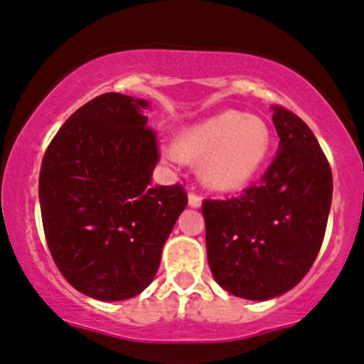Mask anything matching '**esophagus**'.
Listing matches in <instances>:
<instances>
[{
    "instance_id": "1",
    "label": "esophagus",
    "mask_w": 364,
    "mask_h": 364,
    "mask_svg": "<svg viewBox=\"0 0 364 364\" xmlns=\"http://www.w3.org/2000/svg\"><path fill=\"white\" fill-rule=\"evenodd\" d=\"M200 203H203V197H200L199 193H196V192H190L188 193V204H190V206H192V208H199Z\"/></svg>"
}]
</instances>
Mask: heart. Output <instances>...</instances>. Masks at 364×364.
Listing matches in <instances>:
<instances>
[{"label": "heart", "mask_w": 364, "mask_h": 364, "mask_svg": "<svg viewBox=\"0 0 364 364\" xmlns=\"http://www.w3.org/2000/svg\"><path fill=\"white\" fill-rule=\"evenodd\" d=\"M270 146L272 133L263 119L228 110L183 132L178 147H167L164 154L172 164L203 160V181L213 190L232 192L257 174Z\"/></svg>", "instance_id": "1"}]
</instances>
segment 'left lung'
<instances>
[{"label":"left lung","mask_w":364,"mask_h":364,"mask_svg":"<svg viewBox=\"0 0 364 364\" xmlns=\"http://www.w3.org/2000/svg\"><path fill=\"white\" fill-rule=\"evenodd\" d=\"M272 121L279 149L257 185L235 199H204L215 281L249 301L279 297L318 256L333 199L329 161L309 126L284 107Z\"/></svg>","instance_id":"8db88e82"}]
</instances>
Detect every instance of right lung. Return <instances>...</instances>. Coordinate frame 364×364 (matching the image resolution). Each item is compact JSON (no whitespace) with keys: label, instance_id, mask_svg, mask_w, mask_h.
I'll return each instance as SVG.
<instances>
[{"label":"right lung","instance_id":"obj_1","mask_svg":"<svg viewBox=\"0 0 364 364\" xmlns=\"http://www.w3.org/2000/svg\"><path fill=\"white\" fill-rule=\"evenodd\" d=\"M147 101L117 92L77 108L46 149L38 176L46 242L60 274L97 301H126L151 284L188 197L151 185L160 160Z\"/></svg>","mask_w":364,"mask_h":364}]
</instances>
